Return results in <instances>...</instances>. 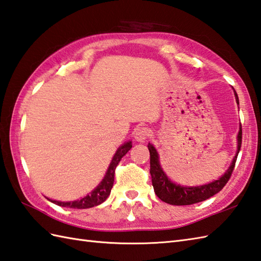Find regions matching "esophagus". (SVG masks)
I'll return each instance as SVG.
<instances>
[{"mask_svg":"<svg viewBox=\"0 0 261 261\" xmlns=\"http://www.w3.org/2000/svg\"><path fill=\"white\" fill-rule=\"evenodd\" d=\"M150 136H151V131L146 126H141V127H139V129H137L136 134H135L136 140L140 141V142H143L146 139H148V138Z\"/></svg>","mask_w":261,"mask_h":261,"instance_id":"esophagus-1","label":"esophagus"}]
</instances>
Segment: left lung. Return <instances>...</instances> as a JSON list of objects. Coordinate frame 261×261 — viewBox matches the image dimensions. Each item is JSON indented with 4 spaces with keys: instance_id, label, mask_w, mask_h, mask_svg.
Here are the masks:
<instances>
[{
    "instance_id": "obj_1",
    "label": "left lung",
    "mask_w": 261,
    "mask_h": 261,
    "mask_svg": "<svg viewBox=\"0 0 261 261\" xmlns=\"http://www.w3.org/2000/svg\"><path fill=\"white\" fill-rule=\"evenodd\" d=\"M237 103L239 104L238 94L234 91ZM242 142V129L240 124V130L238 134V151L232 160V164L228 170L225 171L222 177L216 179L210 184L202 186H180L171 181L167 175L164 173L162 166L159 164V156L154 147L149 143L148 149L150 152V175L152 180V186L156 195L162 199L163 202L171 205H191L198 202H203L205 199L212 197L216 193H219L229 181L232 171L234 169L238 153L240 151Z\"/></svg>"
}]
</instances>
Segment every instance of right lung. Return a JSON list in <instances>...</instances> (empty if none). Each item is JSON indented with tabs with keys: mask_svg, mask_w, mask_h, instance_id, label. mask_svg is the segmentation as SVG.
I'll list each match as a JSON object with an SVG mask.
<instances>
[{
	"mask_svg": "<svg viewBox=\"0 0 261 261\" xmlns=\"http://www.w3.org/2000/svg\"><path fill=\"white\" fill-rule=\"evenodd\" d=\"M131 148H132L131 141H127L124 143V145H122L118 149V150H116L112 162H111V164L109 166L107 174H105V176H104L103 180L99 182V185L90 194V195H87L81 199H77V201H73V202H59V201H51V199H49V198L48 199L49 201H51L53 203L59 205V206L70 207V208H90V207L96 206V205H99L101 203H103L105 199L109 197L111 190H112L116 166L119 165L122 157H123Z\"/></svg>",
	"mask_w": 261,
	"mask_h": 261,
	"instance_id": "1",
	"label": "right lung"
}]
</instances>
